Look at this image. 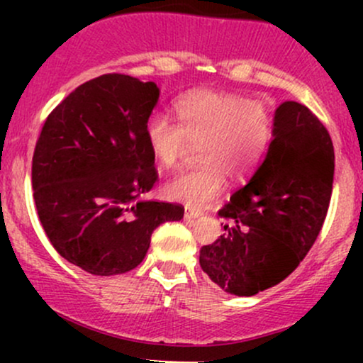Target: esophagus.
Wrapping results in <instances>:
<instances>
[{"label":"esophagus","mask_w":363,"mask_h":363,"mask_svg":"<svg viewBox=\"0 0 363 363\" xmlns=\"http://www.w3.org/2000/svg\"><path fill=\"white\" fill-rule=\"evenodd\" d=\"M198 216H201V211H199V210H194V208H189V206L184 208V218L186 220L198 218Z\"/></svg>","instance_id":"34e87169"}]
</instances>
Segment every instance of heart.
I'll use <instances>...</instances> for the list:
<instances>
[{
    "mask_svg": "<svg viewBox=\"0 0 363 363\" xmlns=\"http://www.w3.org/2000/svg\"><path fill=\"white\" fill-rule=\"evenodd\" d=\"M177 124L155 112L145 124V141L160 167H176L189 145H198V169L165 182V196L189 206L210 203L223 189L225 177L244 182L273 140L272 112L262 102L235 94L194 90L174 104Z\"/></svg>",
    "mask_w": 363,
    "mask_h": 363,
    "instance_id": "1",
    "label": "heart"
}]
</instances>
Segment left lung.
<instances>
[{
    "label": "left lung",
    "mask_w": 363,
    "mask_h": 363,
    "mask_svg": "<svg viewBox=\"0 0 363 363\" xmlns=\"http://www.w3.org/2000/svg\"><path fill=\"white\" fill-rule=\"evenodd\" d=\"M333 176L335 150L328 129L302 104H280L264 160L218 211L228 220L225 234L199 251L203 272L239 297L285 280L318 239Z\"/></svg>",
    "instance_id": "obj_1"
}]
</instances>
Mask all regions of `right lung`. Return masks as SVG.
Segmentation results:
<instances>
[{"instance_id":"add662e5","label":"right lung","mask_w":363,"mask_h":363,"mask_svg":"<svg viewBox=\"0 0 363 363\" xmlns=\"http://www.w3.org/2000/svg\"><path fill=\"white\" fill-rule=\"evenodd\" d=\"M160 90L109 73L73 90L45 119L32 158L34 201L57 252L97 277L135 269L150 237L184 208L143 199L157 182L145 124Z\"/></svg>"}]
</instances>
